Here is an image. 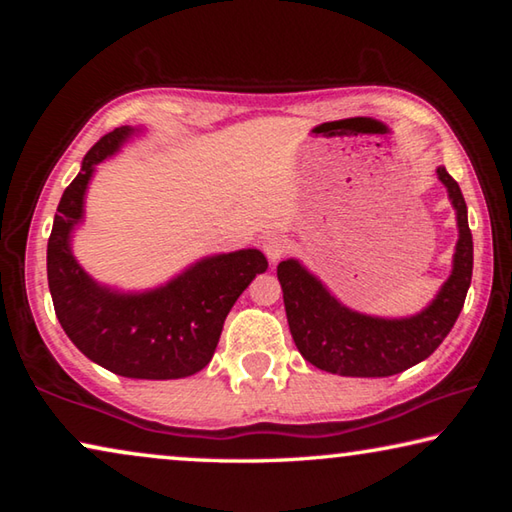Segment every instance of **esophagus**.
Instances as JSON below:
<instances>
[{"label": "esophagus", "instance_id": "esophagus-1", "mask_svg": "<svg viewBox=\"0 0 512 512\" xmlns=\"http://www.w3.org/2000/svg\"><path fill=\"white\" fill-rule=\"evenodd\" d=\"M264 253L268 257V262H273V264L280 262L284 253H287V241H284V237H280V235H271L264 241Z\"/></svg>", "mask_w": 512, "mask_h": 512}]
</instances>
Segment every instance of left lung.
I'll list each match as a JSON object with an SVG mask.
<instances>
[{"instance_id":"obj_1","label":"left lung","mask_w":512,"mask_h":512,"mask_svg":"<svg viewBox=\"0 0 512 512\" xmlns=\"http://www.w3.org/2000/svg\"><path fill=\"white\" fill-rule=\"evenodd\" d=\"M438 178L456 210L458 244L452 275L422 314L402 320L357 314L296 259L277 264L291 336L311 366L343 377H391L427 359L452 332L472 282L474 246L461 187L445 167H438Z\"/></svg>"}]
</instances>
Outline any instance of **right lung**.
Here are the masks:
<instances>
[{
  "instance_id": "1",
  "label": "right lung",
  "mask_w": 512,
  "mask_h": 512,
  "mask_svg": "<svg viewBox=\"0 0 512 512\" xmlns=\"http://www.w3.org/2000/svg\"><path fill=\"white\" fill-rule=\"evenodd\" d=\"M131 133L124 126L103 135L60 198L47 244L49 291L60 325L85 357L121 377L180 379L210 363L225 316L268 262L259 250L207 257L167 287L140 296L94 284L69 250V232L83 216L94 164Z\"/></svg>"
}]
</instances>
